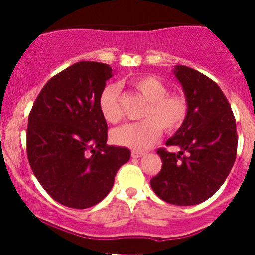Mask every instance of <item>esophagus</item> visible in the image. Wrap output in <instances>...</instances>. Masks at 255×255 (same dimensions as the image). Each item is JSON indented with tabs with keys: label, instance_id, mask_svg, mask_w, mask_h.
Here are the masks:
<instances>
[{
	"label": "esophagus",
	"instance_id": "esophagus-1",
	"mask_svg": "<svg viewBox=\"0 0 255 255\" xmlns=\"http://www.w3.org/2000/svg\"><path fill=\"white\" fill-rule=\"evenodd\" d=\"M143 155H145V153L140 150H132V158L137 159V158H142Z\"/></svg>",
	"mask_w": 255,
	"mask_h": 255
}]
</instances>
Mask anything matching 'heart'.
<instances>
[{
  "label": "heart",
  "instance_id": "obj_1",
  "mask_svg": "<svg viewBox=\"0 0 255 255\" xmlns=\"http://www.w3.org/2000/svg\"><path fill=\"white\" fill-rule=\"evenodd\" d=\"M129 85L148 101L139 122L125 123L111 133L112 142L120 146L145 150L161 134V129L173 133L187 118L189 104L184 95L168 94V87L155 76L144 75L132 79ZM99 109L102 117L110 123L120 121V87L109 84L99 97Z\"/></svg>",
  "mask_w": 255,
  "mask_h": 255
}]
</instances>
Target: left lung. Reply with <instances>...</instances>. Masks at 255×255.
Here are the masks:
<instances>
[{
  "instance_id": "8db88e82",
  "label": "left lung",
  "mask_w": 255,
  "mask_h": 255,
  "mask_svg": "<svg viewBox=\"0 0 255 255\" xmlns=\"http://www.w3.org/2000/svg\"><path fill=\"white\" fill-rule=\"evenodd\" d=\"M174 73L189 113L166 145L181 150H156L163 165L150 185L168 204L191 206L210 199L227 179L237 155V128L230 102L213 80L184 65H176Z\"/></svg>"
}]
</instances>
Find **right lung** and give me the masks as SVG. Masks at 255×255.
Instances as JSON below:
<instances>
[{
  "label": "right lung",
  "mask_w": 255,
  "mask_h": 255,
  "mask_svg": "<svg viewBox=\"0 0 255 255\" xmlns=\"http://www.w3.org/2000/svg\"><path fill=\"white\" fill-rule=\"evenodd\" d=\"M111 66L80 61L54 75L39 92L28 117L27 155L33 173L55 201L89 208L111 191L127 148L107 144V122L99 97Z\"/></svg>",
  "instance_id": "right-lung-1"
}]
</instances>
